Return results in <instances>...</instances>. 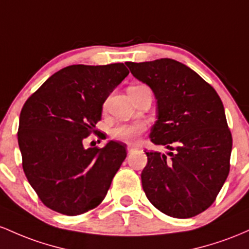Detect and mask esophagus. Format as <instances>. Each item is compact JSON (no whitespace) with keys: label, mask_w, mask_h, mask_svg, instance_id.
<instances>
[{"label":"esophagus","mask_w":249,"mask_h":249,"mask_svg":"<svg viewBox=\"0 0 249 249\" xmlns=\"http://www.w3.org/2000/svg\"><path fill=\"white\" fill-rule=\"evenodd\" d=\"M127 150H128V154H132L134 150H136V147L135 146H128Z\"/></svg>","instance_id":"obj_1"}]
</instances>
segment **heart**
Returning <instances> with one entry per match:
<instances>
[{"label": "heart", "mask_w": 249, "mask_h": 249, "mask_svg": "<svg viewBox=\"0 0 249 249\" xmlns=\"http://www.w3.org/2000/svg\"><path fill=\"white\" fill-rule=\"evenodd\" d=\"M143 130L144 125L142 124H121L110 130V136L116 141L133 143Z\"/></svg>", "instance_id": "obj_1"}]
</instances>
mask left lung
Returning a JSON list of instances; mask_svg holds the SVG:
<instances>
[{
	"mask_svg": "<svg viewBox=\"0 0 249 249\" xmlns=\"http://www.w3.org/2000/svg\"><path fill=\"white\" fill-rule=\"evenodd\" d=\"M156 99L150 141L167 155L146 153L142 188L159 211L187 219L206 211L230 173L231 134L215 89L186 64L172 58L125 62Z\"/></svg>",
	"mask_w": 249,
	"mask_h": 249,
	"instance_id": "8db88e82",
	"label": "left lung"
}]
</instances>
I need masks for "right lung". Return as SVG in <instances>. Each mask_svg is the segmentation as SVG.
Returning a JSON list of instances; mask_svg holds the SVG:
<instances>
[{
  "label": "right lung",
  "mask_w": 249,
  "mask_h": 249,
  "mask_svg": "<svg viewBox=\"0 0 249 249\" xmlns=\"http://www.w3.org/2000/svg\"><path fill=\"white\" fill-rule=\"evenodd\" d=\"M129 74L124 63L72 64L49 77L19 114L18 147L24 174L47 207L83 214L105 199L124 161V144L83 146L101 120L102 106Z\"/></svg>",
  "instance_id": "1"
}]
</instances>
